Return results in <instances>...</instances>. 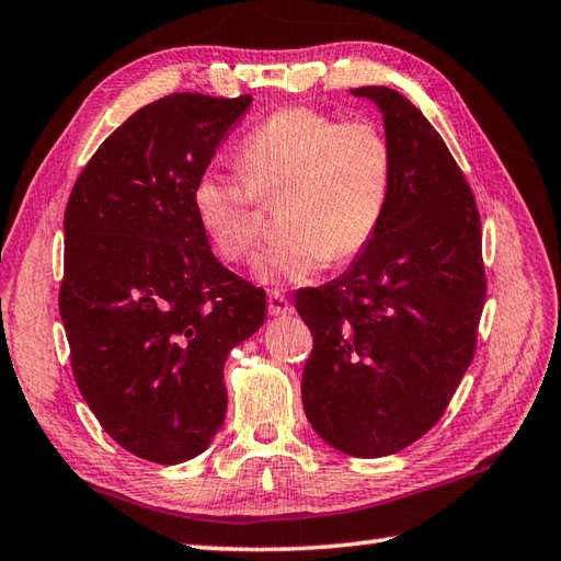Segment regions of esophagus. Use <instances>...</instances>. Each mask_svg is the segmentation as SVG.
I'll list each match as a JSON object with an SVG mask.
<instances>
[{
	"mask_svg": "<svg viewBox=\"0 0 561 561\" xmlns=\"http://www.w3.org/2000/svg\"><path fill=\"white\" fill-rule=\"evenodd\" d=\"M267 311H270V316H272V318L291 316V313H294V306H291L287 299H284L282 294L272 291V294H270V299H267Z\"/></svg>",
	"mask_w": 561,
	"mask_h": 561,
	"instance_id": "obj_1",
	"label": "esophagus"
}]
</instances>
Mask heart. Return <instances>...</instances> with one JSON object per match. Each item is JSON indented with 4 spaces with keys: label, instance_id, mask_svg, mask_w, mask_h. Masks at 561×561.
Instances as JSON below:
<instances>
[{
    "label": "heart",
    "instance_id": "obj_1",
    "mask_svg": "<svg viewBox=\"0 0 561 561\" xmlns=\"http://www.w3.org/2000/svg\"><path fill=\"white\" fill-rule=\"evenodd\" d=\"M241 175L205 171L193 185V211L224 260H243L260 238L257 202H277L282 241L255 257L253 277L270 287L306 284L347 265L371 245L392 187L388 139L368 123L287 108L267 117L241 151Z\"/></svg>",
    "mask_w": 561,
    "mask_h": 561
}]
</instances>
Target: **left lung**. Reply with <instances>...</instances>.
I'll use <instances>...</instances> for the list:
<instances>
[{
  "mask_svg": "<svg viewBox=\"0 0 561 561\" xmlns=\"http://www.w3.org/2000/svg\"><path fill=\"white\" fill-rule=\"evenodd\" d=\"M352 96L383 117L392 187L371 245L337 279L296 294L313 332L301 398L325 444L380 458L444 414L472 362L486 284L480 214L446 141L398 91Z\"/></svg>",
  "mask_w": 561,
  "mask_h": 561,
  "instance_id": "obj_1",
  "label": "left lung"
}]
</instances>
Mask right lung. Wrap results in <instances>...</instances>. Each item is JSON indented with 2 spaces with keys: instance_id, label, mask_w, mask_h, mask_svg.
<instances>
[{
  "instance_id": "add662e5",
  "label": "right lung",
  "mask_w": 561,
  "mask_h": 561,
  "mask_svg": "<svg viewBox=\"0 0 561 561\" xmlns=\"http://www.w3.org/2000/svg\"><path fill=\"white\" fill-rule=\"evenodd\" d=\"M253 99L173 93L93 153L65 211L59 316L101 426L137 458L178 465L226 416V356L265 323V291L214 257L193 185Z\"/></svg>"
}]
</instances>
